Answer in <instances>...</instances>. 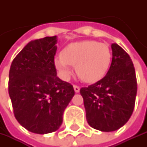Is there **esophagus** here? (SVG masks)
<instances>
[{"label": "esophagus", "mask_w": 147, "mask_h": 147, "mask_svg": "<svg viewBox=\"0 0 147 147\" xmlns=\"http://www.w3.org/2000/svg\"><path fill=\"white\" fill-rule=\"evenodd\" d=\"M73 87H74V91H75V92H79V91H80V87H79V86H74Z\"/></svg>", "instance_id": "34e87169"}]
</instances>
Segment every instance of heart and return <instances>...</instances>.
Wrapping results in <instances>:
<instances>
[{
	"label": "heart",
	"mask_w": 147,
	"mask_h": 147,
	"mask_svg": "<svg viewBox=\"0 0 147 147\" xmlns=\"http://www.w3.org/2000/svg\"><path fill=\"white\" fill-rule=\"evenodd\" d=\"M112 54L105 43L83 40L68 45L60 56L55 58V66L61 78L69 79L71 66H76L78 76L86 83L100 80L108 72Z\"/></svg>",
	"instance_id": "b5f03b06"
}]
</instances>
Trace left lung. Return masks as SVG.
<instances>
[{
    "label": "left lung",
    "mask_w": 147,
    "mask_h": 147,
    "mask_svg": "<svg viewBox=\"0 0 147 147\" xmlns=\"http://www.w3.org/2000/svg\"><path fill=\"white\" fill-rule=\"evenodd\" d=\"M111 48L112 63L107 75L80 89L87 123L93 129L106 132L116 131L129 121L138 89L131 57L115 43Z\"/></svg>",
    "instance_id": "8db88e82"
}]
</instances>
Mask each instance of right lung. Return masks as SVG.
<instances>
[{"instance_id": "1", "label": "right lung", "mask_w": 147, "mask_h": 147, "mask_svg": "<svg viewBox=\"0 0 147 147\" xmlns=\"http://www.w3.org/2000/svg\"><path fill=\"white\" fill-rule=\"evenodd\" d=\"M56 36L30 41L15 57L9 69V94L15 117L37 134L57 131L75 94L69 83L56 76Z\"/></svg>"}]
</instances>
